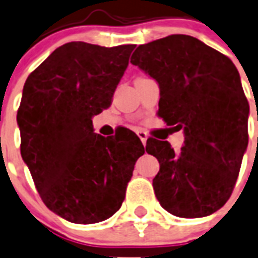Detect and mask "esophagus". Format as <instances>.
<instances>
[{
	"label": "esophagus",
	"instance_id": "esophagus-1",
	"mask_svg": "<svg viewBox=\"0 0 258 258\" xmlns=\"http://www.w3.org/2000/svg\"><path fill=\"white\" fill-rule=\"evenodd\" d=\"M138 136H139V139L142 140V143L143 144L147 143V138H148L147 133H144V131H138Z\"/></svg>",
	"mask_w": 258,
	"mask_h": 258
}]
</instances>
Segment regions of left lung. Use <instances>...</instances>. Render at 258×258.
Wrapping results in <instances>:
<instances>
[{
    "instance_id": "left-lung-1",
    "label": "left lung",
    "mask_w": 258,
    "mask_h": 258,
    "mask_svg": "<svg viewBox=\"0 0 258 258\" xmlns=\"http://www.w3.org/2000/svg\"><path fill=\"white\" fill-rule=\"evenodd\" d=\"M159 83L158 115L183 128L184 146L147 140L160 163L152 185L175 216L216 212L231 198L248 146V100L237 69L227 55L190 35L173 34L140 45L131 56Z\"/></svg>"
}]
</instances>
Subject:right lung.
I'll use <instances>...</instances> for the list:
<instances>
[{
    "label": "right lung",
    "instance_id": "obj_1",
    "mask_svg": "<svg viewBox=\"0 0 258 258\" xmlns=\"http://www.w3.org/2000/svg\"><path fill=\"white\" fill-rule=\"evenodd\" d=\"M134 49L69 42L25 82L17 112L21 155L42 202L70 223L112 216L144 154L133 131L103 138L94 134L91 120L111 104Z\"/></svg>",
    "mask_w": 258,
    "mask_h": 258
}]
</instances>
